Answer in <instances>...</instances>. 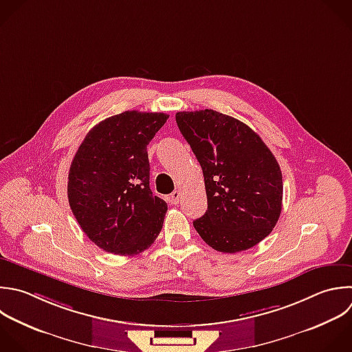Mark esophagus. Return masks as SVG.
I'll return each instance as SVG.
<instances>
[{"mask_svg":"<svg viewBox=\"0 0 352 352\" xmlns=\"http://www.w3.org/2000/svg\"><path fill=\"white\" fill-rule=\"evenodd\" d=\"M179 201H180V191H179V190H175V191L169 195V202H170L172 205H177Z\"/></svg>","mask_w":352,"mask_h":352,"instance_id":"esophagus-1","label":"esophagus"}]
</instances>
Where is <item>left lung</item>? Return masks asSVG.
Listing matches in <instances>:
<instances>
[{
  "label": "left lung",
  "instance_id": "1",
  "mask_svg": "<svg viewBox=\"0 0 352 352\" xmlns=\"http://www.w3.org/2000/svg\"><path fill=\"white\" fill-rule=\"evenodd\" d=\"M176 122L204 172L208 210L192 223L197 232L223 253L253 248L282 210L275 157L254 131L219 111H180Z\"/></svg>",
  "mask_w": 352,
  "mask_h": 352
}]
</instances>
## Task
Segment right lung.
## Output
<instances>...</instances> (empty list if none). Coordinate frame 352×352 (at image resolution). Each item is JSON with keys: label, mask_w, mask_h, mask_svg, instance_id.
I'll list each match as a JSON object with an SVG mask.
<instances>
[{"label": "right lung", "mask_w": 352, "mask_h": 352, "mask_svg": "<svg viewBox=\"0 0 352 352\" xmlns=\"http://www.w3.org/2000/svg\"><path fill=\"white\" fill-rule=\"evenodd\" d=\"M168 118L135 110L106 118L73 158L70 208L85 235L109 253L138 254L161 232L168 205L150 190L147 146Z\"/></svg>", "instance_id": "add662e5"}]
</instances>
